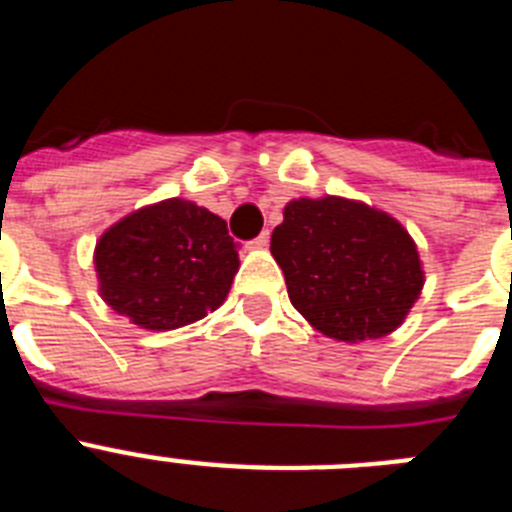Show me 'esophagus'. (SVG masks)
I'll return each mask as SVG.
<instances>
[{"mask_svg": "<svg viewBox=\"0 0 512 512\" xmlns=\"http://www.w3.org/2000/svg\"><path fill=\"white\" fill-rule=\"evenodd\" d=\"M269 238H271L269 230H264V233L256 235V238H253V241L248 243V246H251V248H266V246H269Z\"/></svg>", "mask_w": 512, "mask_h": 512, "instance_id": "1", "label": "esophagus"}]
</instances>
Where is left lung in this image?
<instances>
[{"label":"left lung","instance_id":"left-lung-1","mask_svg":"<svg viewBox=\"0 0 512 512\" xmlns=\"http://www.w3.org/2000/svg\"><path fill=\"white\" fill-rule=\"evenodd\" d=\"M271 256L295 310L336 341L387 336L423 289L408 230L387 212L343 197L289 202L271 233Z\"/></svg>","mask_w":512,"mask_h":512}]
</instances>
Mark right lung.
Listing matches in <instances>:
<instances>
[{
  "label": "right lung",
  "instance_id": "1",
  "mask_svg": "<svg viewBox=\"0 0 512 512\" xmlns=\"http://www.w3.org/2000/svg\"><path fill=\"white\" fill-rule=\"evenodd\" d=\"M99 295L122 318L174 330L223 305L238 243L223 217L189 200H164L122 217L94 251Z\"/></svg>",
  "mask_w": 512,
  "mask_h": 512
}]
</instances>
